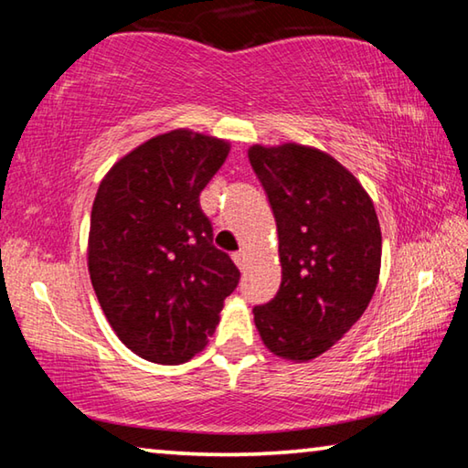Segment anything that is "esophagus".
Segmentation results:
<instances>
[{"instance_id":"34e87169","label":"esophagus","mask_w":468,"mask_h":468,"mask_svg":"<svg viewBox=\"0 0 468 468\" xmlns=\"http://www.w3.org/2000/svg\"><path fill=\"white\" fill-rule=\"evenodd\" d=\"M233 262L237 264V268H239V271H243L245 264H248V258H245V251H235V253H233Z\"/></svg>"}]
</instances>
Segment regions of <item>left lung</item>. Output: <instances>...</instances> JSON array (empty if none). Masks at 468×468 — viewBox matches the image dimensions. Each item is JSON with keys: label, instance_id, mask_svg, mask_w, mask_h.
<instances>
[{"label": "left lung", "instance_id": "8db88e82", "mask_svg": "<svg viewBox=\"0 0 468 468\" xmlns=\"http://www.w3.org/2000/svg\"><path fill=\"white\" fill-rule=\"evenodd\" d=\"M250 163L279 231L282 281L253 307L271 353L310 361L345 336L374 297L382 233L366 189L330 154L310 146H251Z\"/></svg>", "mask_w": 468, "mask_h": 468}]
</instances>
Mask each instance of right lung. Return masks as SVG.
Instances as JSON below:
<instances>
[{
    "mask_svg": "<svg viewBox=\"0 0 468 468\" xmlns=\"http://www.w3.org/2000/svg\"><path fill=\"white\" fill-rule=\"evenodd\" d=\"M229 148L225 140L173 130L132 150L101 181L90 215V281L111 328L142 359H192L239 284L200 208V192Z\"/></svg>",
    "mask_w": 468,
    "mask_h": 468,
    "instance_id": "obj_1",
    "label": "right lung"
}]
</instances>
